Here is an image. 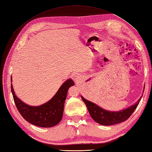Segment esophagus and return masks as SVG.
<instances>
[{
  "label": "esophagus",
  "mask_w": 152,
  "mask_h": 152,
  "mask_svg": "<svg viewBox=\"0 0 152 152\" xmlns=\"http://www.w3.org/2000/svg\"><path fill=\"white\" fill-rule=\"evenodd\" d=\"M75 81H77V79H75Z\"/></svg>",
  "instance_id": "esophagus-1"
}]
</instances>
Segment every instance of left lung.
Wrapping results in <instances>:
<instances>
[{
  "mask_svg": "<svg viewBox=\"0 0 152 152\" xmlns=\"http://www.w3.org/2000/svg\"><path fill=\"white\" fill-rule=\"evenodd\" d=\"M142 97L138 100V101L134 105H132L123 110L119 111V112H109V111L100 108L94 103L85 99L83 96H81V98L87 106L88 112L92 119L101 125L110 126L126 121L135 110Z\"/></svg>",
  "mask_w": 152,
  "mask_h": 152,
  "instance_id": "8db88e82",
  "label": "left lung"
}]
</instances>
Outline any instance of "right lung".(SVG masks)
<instances>
[{
	"instance_id": "obj_1",
	"label": "right lung",
	"mask_w": 152,
	"mask_h": 152,
	"mask_svg": "<svg viewBox=\"0 0 152 152\" xmlns=\"http://www.w3.org/2000/svg\"><path fill=\"white\" fill-rule=\"evenodd\" d=\"M74 84L72 79L67 80L50 101L39 106H31L21 101L15 94L12 84L11 90L17 108L26 121L39 127L49 128L60 123L63 115L68 90Z\"/></svg>"
}]
</instances>
